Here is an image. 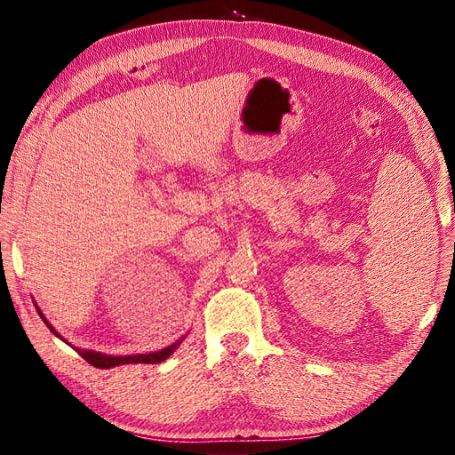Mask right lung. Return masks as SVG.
Returning a JSON list of instances; mask_svg holds the SVG:
<instances>
[{"label": "right lung", "mask_w": 455, "mask_h": 455, "mask_svg": "<svg viewBox=\"0 0 455 455\" xmlns=\"http://www.w3.org/2000/svg\"><path fill=\"white\" fill-rule=\"evenodd\" d=\"M36 312H38V315L42 317V321L47 324V328H50L57 338H60L59 333H57V330L47 323V319L44 317V314L40 312V307L36 306ZM62 339V338H60ZM184 339V338H182ZM182 339H179V341H175L173 345H170V347H165V348H162V350H158V352H149V354H132V355H108V354H101V352H93V350H84V348H76L77 350V354H81L84 360L90 363V365H93V367H100V369H110V367H117V365H125V363H162L164 360H167V357H170L175 350H177V347L182 343ZM64 341V339H62Z\"/></svg>", "instance_id": "obj_1"}]
</instances>
